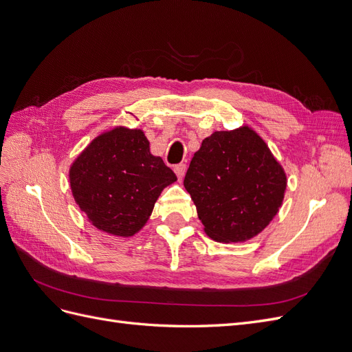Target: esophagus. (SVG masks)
Masks as SVG:
<instances>
[{"label":"esophagus","mask_w":352,"mask_h":352,"mask_svg":"<svg viewBox=\"0 0 352 352\" xmlns=\"http://www.w3.org/2000/svg\"><path fill=\"white\" fill-rule=\"evenodd\" d=\"M175 173L177 175L179 179H184V176L186 173V164H177V166H175Z\"/></svg>","instance_id":"esophagus-1"}]
</instances>
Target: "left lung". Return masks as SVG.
<instances>
[{
  "instance_id": "8db88e82",
  "label": "left lung",
  "mask_w": 352,
  "mask_h": 352,
  "mask_svg": "<svg viewBox=\"0 0 352 352\" xmlns=\"http://www.w3.org/2000/svg\"><path fill=\"white\" fill-rule=\"evenodd\" d=\"M207 236L245 242L278 214L286 173L250 126L212 132L190 160L184 180Z\"/></svg>"
}]
</instances>
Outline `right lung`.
<instances>
[{"mask_svg":"<svg viewBox=\"0 0 352 352\" xmlns=\"http://www.w3.org/2000/svg\"><path fill=\"white\" fill-rule=\"evenodd\" d=\"M69 180L74 201L95 228L131 238L145 226L162 190L177 177L162 157L151 154L141 129L116 126L76 157Z\"/></svg>","mask_w":352,"mask_h":352,"instance_id":"add662e5","label":"right lung"}]
</instances>
